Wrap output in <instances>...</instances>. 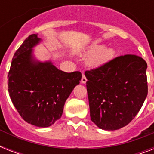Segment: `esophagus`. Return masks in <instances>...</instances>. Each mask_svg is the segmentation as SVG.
<instances>
[{
  "instance_id": "34e87169",
  "label": "esophagus",
  "mask_w": 154,
  "mask_h": 154,
  "mask_svg": "<svg viewBox=\"0 0 154 154\" xmlns=\"http://www.w3.org/2000/svg\"><path fill=\"white\" fill-rule=\"evenodd\" d=\"M87 82V79L86 77H85V76L84 74H83V76H82V81H81V82H82V84H85V82Z\"/></svg>"
}]
</instances>
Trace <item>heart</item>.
Segmentation results:
<instances>
[{
	"instance_id": "obj_1",
	"label": "heart",
	"mask_w": 154,
	"mask_h": 154,
	"mask_svg": "<svg viewBox=\"0 0 154 154\" xmlns=\"http://www.w3.org/2000/svg\"><path fill=\"white\" fill-rule=\"evenodd\" d=\"M92 56L89 58V64L92 66H99L109 61L115 54V51L112 48L103 47L101 45H94L89 46L83 54L85 56Z\"/></svg>"
}]
</instances>
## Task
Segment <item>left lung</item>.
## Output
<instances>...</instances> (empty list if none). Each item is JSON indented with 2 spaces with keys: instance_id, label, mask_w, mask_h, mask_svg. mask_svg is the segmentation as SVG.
<instances>
[{
  "instance_id": "1",
  "label": "left lung",
  "mask_w": 154,
  "mask_h": 154,
  "mask_svg": "<svg viewBox=\"0 0 154 154\" xmlns=\"http://www.w3.org/2000/svg\"><path fill=\"white\" fill-rule=\"evenodd\" d=\"M146 69L143 58L126 54L85 71L92 122L105 130L129 124L148 94Z\"/></svg>"
}]
</instances>
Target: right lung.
Listing matches in <instances>:
<instances>
[{"label":"right lung","instance_id":"right-lung-1","mask_svg":"<svg viewBox=\"0 0 154 154\" xmlns=\"http://www.w3.org/2000/svg\"><path fill=\"white\" fill-rule=\"evenodd\" d=\"M41 42L29 36L13 56L8 72L11 101L25 122L49 127L61 117L65 101L80 83L82 73L59 70L51 61L40 62L32 57V47Z\"/></svg>","mask_w":154,"mask_h":154}]
</instances>
